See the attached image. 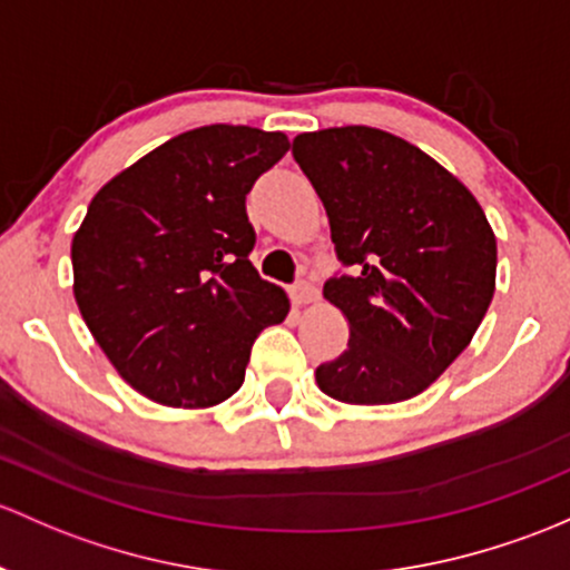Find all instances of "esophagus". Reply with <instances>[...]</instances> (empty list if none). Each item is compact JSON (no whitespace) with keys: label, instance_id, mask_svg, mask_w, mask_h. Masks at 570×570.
Wrapping results in <instances>:
<instances>
[{"label":"esophagus","instance_id":"34e87169","mask_svg":"<svg viewBox=\"0 0 570 570\" xmlns=\"http://www.w3.org/2000/svg\"><path fill=\"white\" fill-rule=\"evenodd\" d=\"M289 297L295 305H308L320 297V292H316L308 281H297V284L289 289Z\"/></svg>","mask_w":570,"mask_h":570}]
</instances>
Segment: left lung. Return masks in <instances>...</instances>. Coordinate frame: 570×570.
<instances>
[{"label":"left lung","mask_w":570,"mask_h":570,"mask_svg":"<svg viewBox=\"0 0 570 570\" xmlns=\"http://www.w3.org/2000/svg\"><path fill=\"white\" fill-rule=\"evenodd\" d=\"M292 155L327 209L335 256L352 269L325 284L350 344L316 368V385L344 404L423 393L466 350L494 297L487 215L451 171L385 130L301 134Z\"/></svg>","instance_id":"8db88e82"}]
</instances>
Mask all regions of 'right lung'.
I'll return each mask as SVG.
<instances>
[{"mask_svg": "<svg viewBox=\"0 0 570 570\" xmlns=\"http://www.w3.org/2000/svg\"><path fill=\"white\" fill-rule=\"evenodd\" d=\"M292 144L248 125H205L119 171L76 232L73 295L130 387L166 406L239 391L250 346L289 314L259 278L245 196Z\"/></svg>", "mask_w": 570, "mask_h": 570, "instance_id": "add662e5", "label": "right lung"}]
</instances>
